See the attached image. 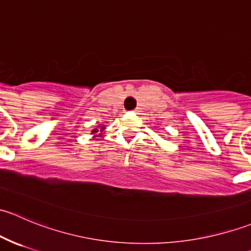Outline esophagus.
<instances>
[{
	"label": "esophagus",
	"mask_w": 251,
	"mask_h": 251,
	"mask_svg": "<svg viewBox=\"0 0 251 251\" xmlns=\"http://www.w3.org/2000/svg\"><path fill=\"white\" fill-rule=\"evenodd\" d=\"M141 111H142L141 108H136V109H135V113H137V114H140Z\"/></svg>",
	"instance_id": "esophagus-1"
}]
</instances>
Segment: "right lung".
<instances>
[{"label":"right lung","instance_id":"obj_1","mask_svg":"<svg viewBox=\"0 0 251 251\" xmlns=\"http://www.w3.org/2000/svg\"><path fill=\"white\" fill-rule=\"evenodd\" d=\"M104 131H105V125L104 123H102L100 126H96V128H93V130L91 131V135H93V138L100 137V136L104 133Z\"/></svg>","mask_w":251,"mask_h":251}]
</instances>
